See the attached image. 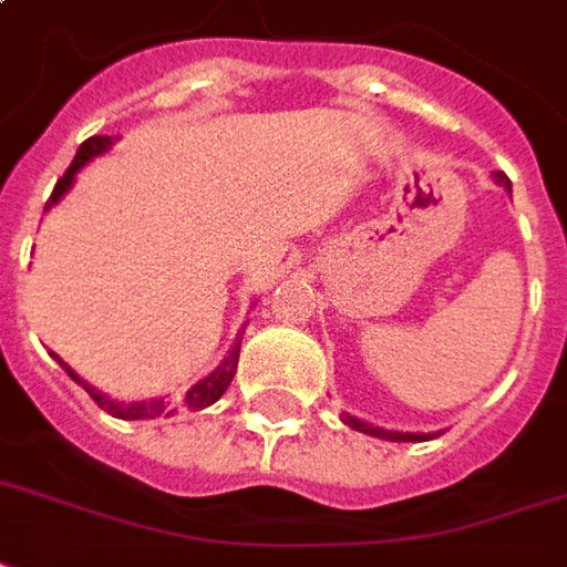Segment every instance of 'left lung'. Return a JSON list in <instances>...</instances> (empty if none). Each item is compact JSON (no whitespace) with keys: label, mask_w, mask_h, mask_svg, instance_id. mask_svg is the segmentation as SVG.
Returning a JSON list of instances; mask_svg holds the SVG:
<instances>
[{"label":"left lung","mask_w":567,"mask_h":567,"mask_svg":"<svg viewBox=\"0 0 567 567\" xmlns=\"http://www.w3.org/2000/svg\"><path fill=\"white\" fill-rule=\"evenodd\" d=\"M496 182L502 187H508L511 194V182L505 173H496ZM343 424H349L352 430H359V433H368V436H377V440H389V442H424V440H433L430 433H400V430H385V427H373L368 421L355 419V415H347L343 412Z\"/></svg>","instance_id":"obj_1"}]
</instances>
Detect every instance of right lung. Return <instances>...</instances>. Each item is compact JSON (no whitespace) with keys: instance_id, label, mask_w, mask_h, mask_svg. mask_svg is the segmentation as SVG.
I'll list each match as a JSON object with an SVG mask.
<instances>
[{"instance_id":"obj_1","label":"right lung","mask_w":567,"mask_h":567,"mask_svg":"<svg viewBox=\"0 0 567 567\" xmlns=\"http://www.w3.org/2000/svg\"><path fill=\"white\" fill-rule=\"evenodd\" d=\"M110 146H113V137H89L86 143H83V146L76 148V155H74V161H71V167L65 169V176L59 178L56 187H53V197L47 199V208L56 206L59 199L65 197V190L71 185H74V176H76V173H80V167H83V164H89L92 157L104 155V152ZM238 349H241V338H238L236 343H233V349H229V352H227V359L220 361L218 368L212 370L206 380H199L197 385H190L185 398L178 400V403H173V400H169V398L137 400V403H118V400H110V398H106V394H101V391H97V389H92L89 382L80 380L74 370L68 368L65 361L59 359V355H53V359H56L59 364H62V368L68 370V377H71V380H74L76 385H83V389L89 391V398L95 400L101 410L110 412L113 419L137 421V419H161V415H164V419H169V415H173V412H176L178 406H185V410H206V406H212V403H215V400H218L220 394H224V391L229 389V382H233V377H236Z\"/></svg>"}]
</instances>
